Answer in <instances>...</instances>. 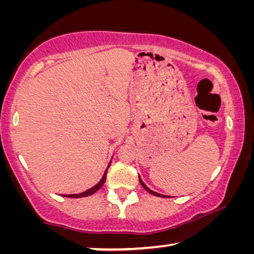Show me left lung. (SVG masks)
I'll return each instance as SVG.
<instances>
[{
    "label": "left lung",
    "instance_id": "1",
    "mask_svg": "<svg viewBox=\"0 0 254 254\" xmlns=\"http://www.w3.org/2000/svg\"><path fill=\"white\" fill-rule=\"evenodd\" d=\"M139 180H140V184L142 185L143 186V188L145 189V190H147L148 192H150V194L151 195H154V196H158V197H163V198H166V197H168V196H166V195H161V194H158V192H156V191H153V190H151V189H149L147 186H145L144 185V183L142 182V179H141L140 177H139Z\"/></svg>",
    "mask_w": 254,
    "mask_h": 254
}]
</instances>
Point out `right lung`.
Here are the masks:
<instances>
[{
    "label": "right lung",
    "mask_w": 254,
    "mask_h": 254,
    "mask_svg": "<svg viewBox=\"0 0 254 254\" xmlns=\"http://www.w3.org/2000/svg\"><path fill=\"white\" fill-rule=\"evenodd\" d=\"M110 165H111V162L109 163V166H107V168H106V170H105L104 175H103L102 179L100 180V183H98L97 185H95V186L92 187L91 189H88V190L84 191V192H80V194H71V195H64V196H65V197H69V198H79V197H86V196L93 195L94 192H96V191L98 190V189H100V188L103 186V185H104L105 180H106V174H107V169H109Z\"/></svg>",
    "instance_id": "obj_1"
}]
</instances>
